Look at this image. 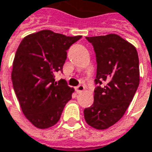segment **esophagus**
I'll return each instance as SVG.
<instances>
[{
  "label": "esophagus",
  "mask_w": 152,
  "mask_h": 152,
  "mask_svg": "<svg viewBox=\"0 0 152 152\" xmlns=\"http://www.w3.org/2000/svg\"><path fill=\"white\" fill-rule=\"evenodd\" d=\"M84 89H85V87L83 86V85H79V86L76 87V93H81V92H83Z\"/></svg>",
  "instance_id": "esophagus-1"
}]
</instances>
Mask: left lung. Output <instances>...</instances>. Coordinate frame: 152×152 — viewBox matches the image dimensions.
<instances>
[{
    "mask_svg": "<svg viewBox=\"0 0 152 152\" xmlns=\"http://www.w3.org/2000/svg\"><path fill=\"white\" fill-rule=\"evenodd\" d=\"M92 44L97 69L94 103L84 109L86 122L104 130L126 113L139 84V60L136 48L117 34L86 37Z\"/></svg>",
    "mask_w": 152,
    "mask_h": 152,
    "instance_id": "left-lung-1",
    "label": "left lung"
}]
</instances>
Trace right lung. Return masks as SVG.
<instances>
[{
  "mask_svg": "<svg viewBox=\"0 0 152 152\" xmlns=\"http://www.w3.org/2000/svg\"><path fill=\"white\" fill-rule=\"evenodd\" d=\"M82 36L68 37L43 30L25 37L13 63L12 81L23 113L33 126L45 129L59 121L74 89L65 80L55 82L63 71L67 50Z\"/></svg>",
  "mask_w": 152,
  "mask_h": 152,
  "instance_id": "add662e5",
  "label": "right lung"
}]
</instances>
